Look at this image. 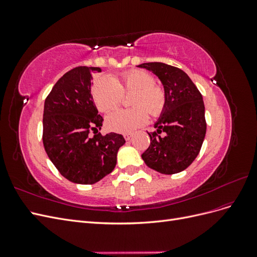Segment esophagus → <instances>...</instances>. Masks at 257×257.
<instances>
[{
    "label": "esophagus",
    "mask_w": 257,
    "mask_h": 257,
    "mask_svg": "<svg viewBox=\"0 0 257 257\" xmlns=\"http://www.w3.org/2000/svg\"><path fill=\"white\" fill-rule=\"evenodd\" d=\"M133 137L132 134H124V138H125V141H130V139Z\"/></svg>",
    "instance_id": "esophagus-1"
}]
</instances>
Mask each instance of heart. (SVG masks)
<instances>
[{"label": "heart", "instance_id": "b5f03b06", "mask_svg": "<svg viewBox=\"0 0 257 257\" xmlns=\"http://www.w3.org/2000/svg\"><path fill=\"white\" fill-rule=\"evenodd\" d=\"M155 79L150 73L132 69L120 75L119 79L110 76H102L95 81L92 89L94 103L102 112H110L118 108L124 95L131 96L130 103L133 108L116 110L107 118V125L119 133H131L143 126L152 116H158L166 105L164 88L154 83Z\"/></svg>", "mask_w": 257, "mask_h": 257}]
</instances>
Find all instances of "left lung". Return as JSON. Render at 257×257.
Listing matches in <instances>:
<instances>
[{
	"mask_svg": "<svg viewBox=\"0 0 257 257\" xmlns=\"http://www.w3.org/2000/svg\"><path fill=\"white\" fill-rule=\"evenodd\" d=\"M157 75L164 85L166 105L148 133L150 146L142 154L146 165L161 174L174 175L196 159L206 135L205 105L201 93L182 69L161 62L138 65ZM162 133L164 137H161Z\"/></svg>",
	"mask_w": 257,
	"mask_h": 257,
	"instance_id": "1",
	"label": "left lung"
}]
</instances>
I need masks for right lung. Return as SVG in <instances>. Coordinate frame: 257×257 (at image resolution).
Here are the masks:
<instances>
[{"instance_id":"obj_1","label":"right lung","mask_w":257,"mask_h":257,"mask_svg":"<svg viewBox=\"0 0 257 257\" xmlns=\"http://www.w3.org/2000/svg\"><path fill=\"white\" fill-rule=\"evenodd\" d=\"M99 67L78 66L65 73L45 99L43 144L48 158L67 180L93 184L116 164V153L125 143L122 135L103 136L104 119L98 114L91 94L92 75Z\"/></svg>"}]
</instances>
